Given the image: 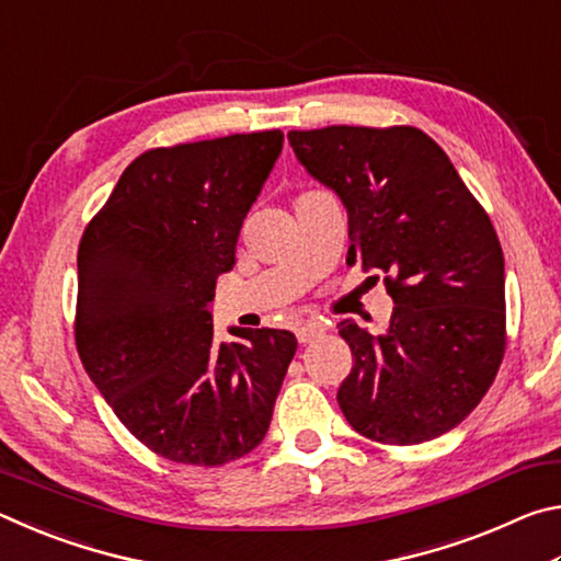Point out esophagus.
Instances as JSON below:
<instances>
[{"instance_id":"1","label":"esophagus","mask_w":561,"mask_h":561,"mask_svg":"<svg viewBox=\"0 0 561 561\" xmlns=\"http://www.w3.org/2000/svg\"><path fill=\"white\" fill-rule=\"evenodd\" d=\"M294 334H297L299 344H309V341H314L317 336L324 334V324H321V321H317V319H309V321H304V324L294 329Z\"/></svg>"}]
</instances>
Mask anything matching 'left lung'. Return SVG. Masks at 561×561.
<instances>
[{
	"instance_id": "obj_1",
	"label": "left lung",
	"mask_w": 561,
	"mask_h": 561,
	"mask_svg": "<svg viewBox=\"0 0 561 561\" xmlns=\"http://www.w3.org/2000/svg\"><path fill=\"white\" fill-rule=\"evenodd\" d=\"M287 138L346 207L348 262L381 270L396 304L386 334L339 324L354 356L336 393L341 413L376 443L438 438L482 401L505 356L495 227L445 150L413 126H327Z\"/></svg>"
}]
</instances>
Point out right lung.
<instances>
[{
  "mask_svg": "<svg viewBox=\"0 0 561 561\" xmlns=\"http://www.w3.org/2000/svg\"><path fill=\"white\" fill-rule=\"evenodd\" d=\"M282 140L260 130L150 148L83 230L76 348L118 421L160 458L215 468L267 435L297 339L240 329L232 344L215 341L207 304Z\"/></svg>",
  "mask_w": 561,
  "mask_h": 561,
  "instance_id": "right-lung-1",
  "label": "right lung"
}]
</instances>
